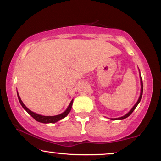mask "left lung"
Wrapping results in <instances>:
<instances>
[{"instance_id":"left-lung-1","label":"left lung","mask_w":161,"mask_h":161,"mask_svg":"<svg viewBox=\"0 0 161 161\" xmlns=\"http://www.w3.org/2000/svg\"><path fill=\"white\" fill-rule=\"evenodd\" d=\"M141 95H140V97H139V99H138V102H136V104H135L134 106H133V107L131 108V110H130L129 113L126 114V115L124 116H122V117H120V118H118V119H111V120H116V119H120V120H122V119H124L127 118L128 116H129L130 115V114H132L133 111H134V109H135V108H136V107H137L138 103H139L140 101H141V97H142V94H143V81H142V79H141Z\"/></svg>"}]
</instances>
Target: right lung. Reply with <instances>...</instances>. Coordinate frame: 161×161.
I'll list each match as a JSON object with an SVG mask.
<instances>
[{"label":"right lung","instance_id":"right-lung-1","mask_svg":"<svg viewBox=\"0 0 161 161\" xmlns=\"http://www.w3.org/2000/svg\"><path fill=\"white\" fill-rule=\"evenodd\" d=\"M18 93V92H17ZM18 97L19 99V102H20V104L22 107H23L24 109H25L27 112H28L30 115H31L32 118L35 119L37 121L41 122V123H44V124H47V123H55V122L59 121L62 119H64L65 116H67V114L70 112L71 108H72V103H73V100H72V102H70L69 107H68L67 109L64 111V112L62 113L61 114H59V115L57 116H42V115H39V114H35L34 112H32L31 110H29L28 108H27L25 104L22 102V100L20 99V97L19 96V94L18 93Z\"/></svg>","mask_w":161,"mask_h":161}]
</instances>
